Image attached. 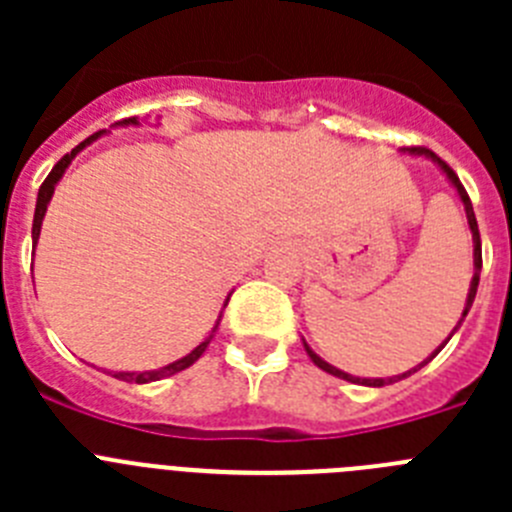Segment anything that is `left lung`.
<instances>
[{
    "instance_id": "left-lung-1",
    "label": "left lung",
    "mask_w": 512,
    "mask_h": 512,
    "mask_svg": "<svg viewBox=\"0 0 512 512\" xmlns=\"http://www.w3.org/2000/svg\"><path fill=\"white\" fill-rule=\"evenodd\" d=\"M410 153H425V156L428 158H433V161H436L438 166H441L443 169V174L449 176V182L454 184L456 187V192H459V197H461V202H464V210H467V220H469V228H472V238H474V277H472V287H469V297H467V307H464V315H467L469 312V307H472V302H474V295H477V284H479V271H482V241H479V228H477V217H474V210H472V200H469V194H467V189L461 187V182H459V176H456V171L451 169L449 164H446V161H443L441 156H436V153L433 151H428V148L425 146H413L410 148ZM464 315H461V320H464ZM456 330V328H454ZM451 336H454V333H451ZM449 336V338H451ZM449 338H446V341H449ZM305 348H307V354H310V359L315 361V364L320 366V369H323V372H328V374H333V377H338V379H346V382H354V384H366V387H384V384H392V382H397V379H402V377H410V374L413 372H418L420 366H425L428 364V361L433 359V356L438 354V351H441V348H438L436 354L431 356V359H425L423 364H418L413 369V372H405V374H400V377H390V379H359V377H351V374H346V372H341V369H336V366H330L328 361H323L320 359L318 354H315V351H312L310 346H307L305 343Z\"/></svg>"
}]
</instances>
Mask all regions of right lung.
Returning a JSON list of instances; mask_svg holds the SVG:
<instances>
[{
    "label": "right lung",
    "mask_w": 512,
    "mask_h": 512,
    "mask_svg": "<svg viewBox=\"0 0 512 512\" xmlns=\"http://www.w3.org/2000/svg\"><path fill=\"white\" fill-rule=\"evenodd\" d=\"M128 122H135V117H128V120H120V125H128ZM99 135H102V130H99V133H94V135H89L87 140H81V143H79V146L74 148V151H71V153H66V156H63L61 161H58V164L53 166V169H51V174L45 176V182L40 184V192H38V205H35V220H33V241H35V243H38V235H40V223H43L45 207H48V202H51V197H53V189H56L58 179H61V176H63V171H66V166H69L71 161H74V156H76V153H79L81 148H84V146H89V143H92V140H97ZM210 338H212V336H210ZM210 338H205V341H202L200 346L194 348L192 354H187V356H184V359L174 361V364L164 366V369H156V372H140V374H135V372H115V374H112V377L122 379V382H135V384H146V382H156V379L171 377V374L182 372V369H187V366H192L194 361L200 359V356L205 354V348H207V343H210Z\"/></svg>",
    "instance_id": "obj_1"
}]
</instances>
